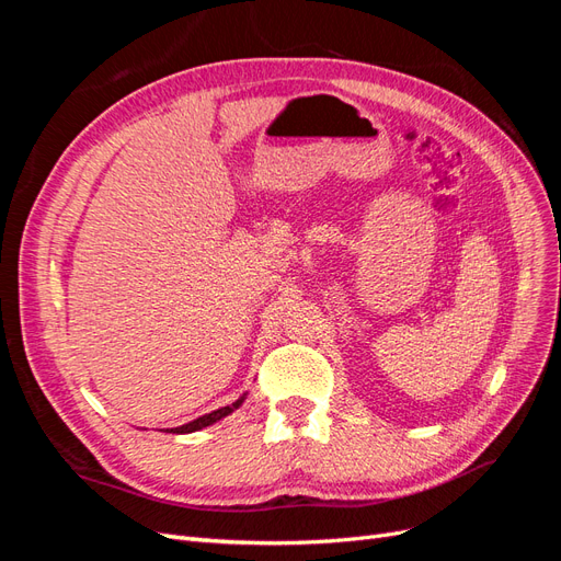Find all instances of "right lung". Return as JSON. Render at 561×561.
Returning a JSON list of instances; mask_svg holds the SVG:
<instances>
[{
    "label": "right lung",
    "mask_w": 561,
    "mask_h": 561,
    "mask_svg": "<svg viewBox=\"0 0 561 561\" xmlns=\"http://www.w3.org/2000/svg\"><path fill=\"white\" fill-rule=\"evenodd\" d=\"M243 400H245V398L236 400V402H231V404L222 407V410H215V412H210V414H206V416H198V419H194V421H190V423H184V426H180V428H173L171 433H194V431L206 428V426H210V423H215V421H219V419L229 416L233 410H239V407L243 404Z\"/></svg>",
    "instance_id": "obj_1"
}]
</instances>
